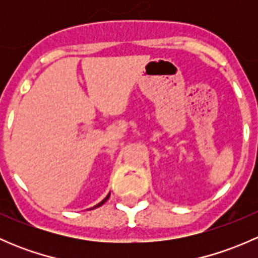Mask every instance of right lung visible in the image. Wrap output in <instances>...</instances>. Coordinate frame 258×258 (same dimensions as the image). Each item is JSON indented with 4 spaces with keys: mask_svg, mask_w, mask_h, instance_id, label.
<instances>
[{
    "mask_svg": "<svg viewBox=\"0 0 258 258\" xmlns=\"http://www.w3.org/2000/svg\"><path fill=\"white\" fill-rule=\"evenodd\" d=\"M108 197H110V194H108V195H107V196H106V197H105V199H103V200H102V201H101V202H100V204H98V205H96V206H95V207H93V209H96V207H100V206H102V205H103V204H105V202H106V201H107V200H108ZM90 210H92V209H90Z\"/></svg>",
    "mask_w": 258,
    "mask_h": 258,
    "instance_id": "right-lung-1",
    "label": "right lung"
}]
</instances>
